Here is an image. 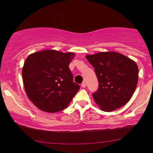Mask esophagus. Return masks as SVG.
<instances>
[{
    "instance_id": "34e87169",
    "label": "esophagus",
    "mask_w": 153,
    "mask_h": 153,
    "mask_svg": "<svg viewBox=\"0 0 153 153\" xmlns=\"http://www.w3.org/2000/svg\"><path fill=\"white\" fill-rule=\"evenodd\" d=\"M85 86H86V84H85V82H83L82 83H81V87L85 88Z\"/></svg>"
}]
</instances>
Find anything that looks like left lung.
Returning a JSON list of instances; mask_svg holds the SVG:
<instances>
[{
  "label": "left lung",
  "instance_id": "left-lung-1",
  "mask_svg": "<svg viewBox=\"0 0 153 153\" xmlns=\"http://www.w3.org/2000/svg\"><path fill=\"white\" fill-rule=\"evenodd\" d=\"M95 68L99 87L93 93L96 104L104 111L122 107L131 99L138 83L137 65L114 51L99 52L85 56Z\"/></svg>",
  "mask_w": 153,
  "mask_h": 153
}]
</instances>
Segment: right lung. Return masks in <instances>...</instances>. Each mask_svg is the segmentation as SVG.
Returning <instances> with one entry per match:
<instances>
[{
  "instance_id": "right-lung-1",
  "label": "right lung",
  "mask_w": 153,
  "mask_h": 153,
  "mask_svg": "<svg viewBox=\"0 0 153 153\" xmlns=\"http://www.w3.org/2000/svg\"><path fill=\"white\" fill-rule=\"evenodd\" d=\"M74 54L45 50L28 56L22 69L24 88L39 109L56 113L68 107L80 86L73 81L69 65Z\"/></svg>"
}]
</instances>
